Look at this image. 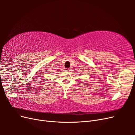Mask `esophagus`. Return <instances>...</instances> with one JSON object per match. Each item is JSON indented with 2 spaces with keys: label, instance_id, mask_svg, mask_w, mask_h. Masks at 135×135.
Masks as SVG:
<instances>
[{
  "label": "esophagus",
  "instance_id": "34e87169",
  "mask_svg": "<svg viewBox=\"0 0 135 135\" xmlns=\"http://www.w3.org/2000/svg\"><path fill=\"white\" fill-rule=\"evenodd\" d=\"M65 70H66V71H69V70H69V69H68V68H66V69H65Z\"/></svg>",
  "mask_w": 135,
  "mask_h": 135
}]
</instances>
